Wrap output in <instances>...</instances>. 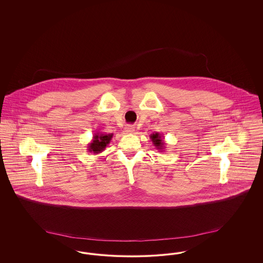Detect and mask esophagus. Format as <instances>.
<instances>
[{"instance_id":"34e87169","label":"esophagus","mask_w":263,"mask_h":263,"mask_svg":"<svg viewBox=\"0 0 263 263\" xmlns=\"http://www.w3.org/2000/svg\"><path fill=\"white\" fill-rule=\"evenodd\" d=\"M125 131L127 133H133L135 131V127L133 125H127L125 127Z\"/></svg>"}]
</instances>
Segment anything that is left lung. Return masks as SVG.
<instances>
[{
  "label": "left lung",
  "mask_w": 263,
  "mask_h": 263,
  "mask_svg": "<svg viewBox=\"0 0 263 263\" xmlns=\"http://www.w3.org/2000/svg\"><path fill=\"white\" fill-rule=\"evenodd\" d=\"M150 139L152 140L154 146L156 147V149L163 153V151L165 149V143H164L163 136L160 133L156 132V133L151 134Z\"/></svg>",
  "instance_id": "1"
}]
</instances>
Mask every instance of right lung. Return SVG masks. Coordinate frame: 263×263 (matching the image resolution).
<instances>
[{
  "label": "right lung",
  "instance_id": "1",
  "mask_svg": "<svg viewBox=\"0 0 263 263\" xmlns=\"http://www.w3.org/2000/svg\"><path fill=\"white\" fill-rule=\"evenodd\" d=\"M113 134H106L101 132L96 133L92 137L91 142L88 144V152L93 155L100 154L102 151L105 150L106 146L110 143Z\"/></svg>",
  "mask_w": 263,
  "mask_h": 263
}]
</instances>
